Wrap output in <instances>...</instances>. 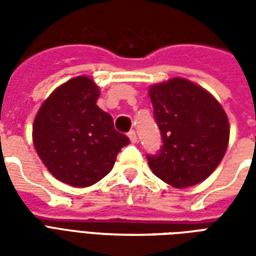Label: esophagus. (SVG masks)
I'll use <instances>...</instances> for the list:
<instances>
[{
    "instance_id": "1",
    "label": "esophagus",
    "mask_w": 256,
    "mask_h": 256,
    "mask_svg": "<svg viewBox=\"0 0 256 256\" xmlns=\"http://www.w3.org/2000/svg\"><path fill=\"white\" fill-rule=\"evenodd\" d=\"M128 138H130V141H132L133 144L137 142V134H136L134 130H130V132H128Z\"/></svg>"
}]
</instances>
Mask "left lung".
<instances>
[{
  "mask_svg": "<svg viewBox=\"0 0 256 256\" xmlns=\"http://www.w3.org/2000/svg\"><path fill=\"white\" fill-rule=\"evenodd\" d=\"M160 150L148 155L156 177L174 188L202 182L218 167L229 142V120L207 90L188 79L172 78L150 89Z\"/></svg>",
  "mask_w": 256,
  "mask_h": 256,
  "instance_id": "left-lung-1",
  "label": "left lung"
}]
</instances>
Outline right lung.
Masks as SVG:
<instances>
[{"label":"right lung","instance_id":"1","mask_svg":"<svg viewBox=\"0 0 256 256\" xmlns=\"http://www.w3.org/2000/svg\"><path fill=\"white\" fill-rule=\"evenodd\" d=\"M98 86L76 76L48 97L32 124L36 154L53 177L76 188L98 182L130 142L118 133L108 112L96 106Z\"/></svg>","mask_w":256,"mask_h":256}]
</instances>
